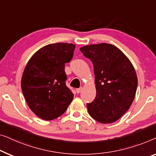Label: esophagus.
I'll return each instance as SVG.
<instances>
[{"instance_id":"34e87169","label":"esophagus","mask_w":156,"mask_h":156,"mask_svg":"<svg viewBox=\"0 0 156 156\" xmlns=\"http://www.w3.org/2000/svg\"><path fill=\"white\" fill-rule=\"evenodd\" d=\"M82 90H83L82 87H80V88H77V89L76 90V93H80V92L82 91Z\"/></svg>"}]
</instances>
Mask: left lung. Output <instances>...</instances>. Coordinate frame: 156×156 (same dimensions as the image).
<instances>
[{
    "mask_svg": "<svg viewBox=\"0 0 156 156\" xmlns=\"http://www.w3.org/2000/svg\"><path fill=\"white\" fill-rule=\"evenodd\" d=\"M93 63L96 97L87 103L89 115L102 124L117 121L134 100L138 79L130 60L117 47L102 43L81 47Z\"/></svg>",
    "mask_w": 156,
    "mask_h": 156,
    "instance_id": "1",
    "label": "left lung"
}]
</instances>
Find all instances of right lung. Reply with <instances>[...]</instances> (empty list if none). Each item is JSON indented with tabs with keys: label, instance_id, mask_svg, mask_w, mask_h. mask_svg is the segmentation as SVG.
<instances>
[{
	"label": "right lung",
	"instance_id": "add662e5",
	"mask_svg": "<svg viewBox=\"0 0 156 156\" xmlns=\"http://www.w3.org/2000/svg\"><path fill=\"white\" fill-rule=\"evenodd\" d=\"M75 48L73 44H50L35 52L26 65L22 91L30 109L41 119L60 117L73 100L66 85L65 63L71 61Z\"/></svg>",
	"mask_w": 156,
	"mask_h": 156
}]
</instances>
